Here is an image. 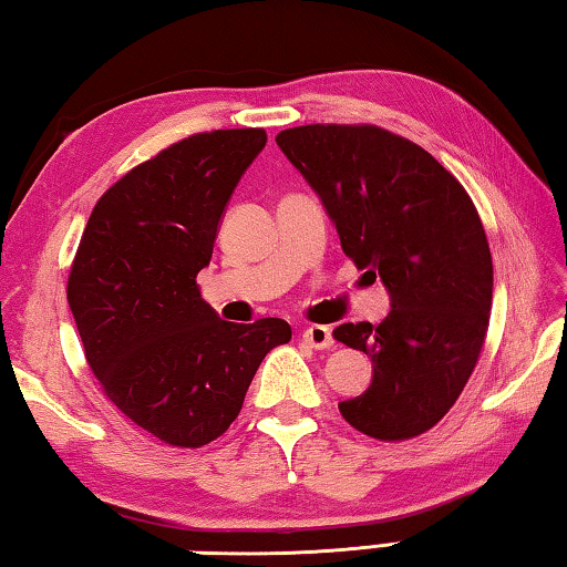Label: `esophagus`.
<instances>
[{"label":"esophagus","instance_id":"obj_1","mask_svg":"<svg viewBox=\"0 0 567 567\" xmlns=\"http://www.w3.org/2000/svg\"><path fill=\"white\" fill-rule=\"evenodd\" d=\"M302 339L315 349H332L334 339H332V329L327 324H310L302 332Z\"/></svg>","mask_w":567,"mask_h":567}]
</instances>
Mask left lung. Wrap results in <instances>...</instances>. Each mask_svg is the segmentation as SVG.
<instances>
[{
	"instance_id": "obj_1",
	"label": "left lung",
	"mask_w": 567,
	"mask_h": 567,
	"mask_svg": "<svg viewBox=\"0 0 567 567\" xmlns=\"http://www.w3.org/2000/svg\"><path fill=\"white\" fill-rule=\"evenodd\" d=\"M277 146L319 193L344 255L391 295L377 327L332 332L374 362L339 414L379 441L421 436L456 404L486 342L493 262L476 205L429 151L372 123L287 128Z\"/></svg>"
}]
</instances>
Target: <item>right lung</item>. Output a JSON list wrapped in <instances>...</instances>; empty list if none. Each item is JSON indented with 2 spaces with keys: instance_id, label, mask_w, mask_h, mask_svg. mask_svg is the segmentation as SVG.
Here are the masks:
<instances>
[{
  "instance_id": "right-lung-1",
  "label": "right lung",
  "mask_w": 567,
  "mask_h": 567,
  "mask_svg": "<svg viewBox=\"0 0 567 567\" xmlns=\"http://www.w3.org/2000/svg\"><path fill=\"white\" fill-rule=\"evenodd\" d=\"M265 143L262 128L205 131L143 161L101 195L71 262L89 369L123 416L168 446L223 436L265 354L292 339L277 317L225 322L195 285Z\"/></svg>"
}]
</instances>
